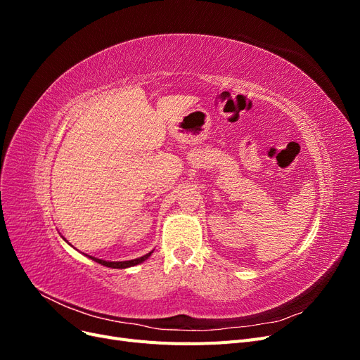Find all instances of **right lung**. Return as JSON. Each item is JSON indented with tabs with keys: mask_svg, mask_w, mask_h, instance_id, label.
Wrapping results in <instances>:
<instances>
[{
	"mask_svg": "<svg viewBox=\"0 0 360 360\" xmlns=\"http://www.w3.org/2000/svg\"><path fill=\"white\" fill-rule=\"evenodd\" d=\"M61 237H63V236H61ZM63 240L68 242L64 237H63ZM151 254H153V250H151V252H148V254H146V255H143V257L135 258V259H129V261H105V259L96 258V257H90V255H86V257H90L93 261H96V263H99V264L106 266V267H111V269H127V267H134V266H136V264H141V263H143V261H146Z\"/></svg>",
	"mask_w": 360,
	"mask_h": 360,
	"instance_id": "1",
	"label": "right lung"
}]
</instances>
